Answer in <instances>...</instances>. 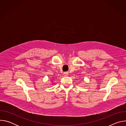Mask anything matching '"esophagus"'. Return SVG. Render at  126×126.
Returning a JSON list of instances; mask_svg holds the SVG:
<instances>
[{
	"label": "esophagus",
	"mask_w": 126,
	"mask_h": 126,
	"mask_svg": "<svg viewBox=\"0 0 126 126\" xmlns=\"http://www.w3.org/2000/svg\"><path fill=\"white\" fill-rule=\"evenodd\" d=\"M63 74H64V75L65 76H68V75H69V73H68V72H64V73H63Z\"/></svg>",
	"instance_id": "34e87169"
}]
</instances>
